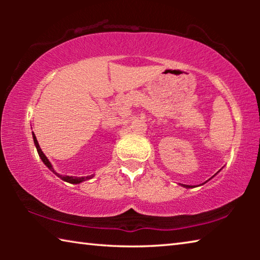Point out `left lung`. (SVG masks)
<instances>
[{"label":"left lung","instance_id":"8db88e82","mask_svg":"<svg viewBox=\"0 0 260 260\" xmlns=\"http://www.w3.org/2000/svg\"><path fill=\"white\" fill-rule=\"evenodd\" d=\"M183 186H184V187H187V188H189V187H190V186H187V184H183Z\"/></svg>","mask_w":260,"mask_h":260}]
</instances>
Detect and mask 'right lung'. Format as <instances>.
I'll use <instances>...</instances> for the list:
<instances>
[{
    "mask_svg": "<svg viewBox=\"0 0 260 260\" xmlns=\"http://www.w3.org/2000/svg\"><path fill=\"white\" fill-rule=\"evenodd\" d=\"M33 140H34V144H35V147H37V150H38L39 156H40V158L42 159V161L45 162V165H46L47 167H49V170H50V171H52V173H55V174L57 175V177L60 178L61 180H64V181L70 182V183H80V182H82V181H85V180H89V179L93 178V175H88V177H82V178H77V177H69V175H60V174H58V173L56 172V171H55L54 169H52V166H51V164H50V161L48 160V158L46 157L45 153L42 152L41 148H40V146H39L38 140H37V138H35L34 133H33Z\"/></svg>",
    "mask_w": 260,
    "mask_h": 260,
    "instance_id": "right-lung-1",
    "label": "right lung"
}]
</instances>
